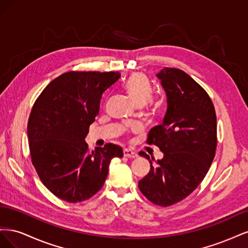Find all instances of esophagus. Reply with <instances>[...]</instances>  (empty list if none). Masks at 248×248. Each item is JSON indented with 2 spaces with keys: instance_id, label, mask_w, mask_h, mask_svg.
<instances>
[{
  "instance_id": "1",
  "label": "esophagus",
  "mask_w": 248,
  "mask_h": 248,
  "mask_svg": "<svg viewBox=\"0 0 248 248\" xmlns=\"http://www.w3.org/2000/svg\"><path fill=\"white\" fill-rule=\"evenodd\" d=\"M123 152H124V156L128 157V158H137V157L139 156L137 152H134V151H132V150H129V149H125Z\"/></svg>"
}]
</instances>
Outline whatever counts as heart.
I'll return each mask as SVG.
<instances>
[{
	"instance_id": "b5f03b06",
	"label": "heart",
	"mask_w": 248,
	"mask_h": 248,
	"mask_svg": "<svg viewBox=\"0 0 248 248\" xmlns=\"http://www.w3.org/2000/svg\"><path fill=\"white\" fill-rule=\"evenodd\" d=\"M125 91L137 107H142L151 102L150 99L153 93V88L145 74L133 73L130 76L125 84ZM137 129V127H133V130Z\"/></svg>"
}]
</instances>
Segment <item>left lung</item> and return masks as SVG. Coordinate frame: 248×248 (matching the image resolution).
<instances>
[{
  "instance_id": "1",
  "label": "left lung",
  "mask_w": 248,
  "mask_h": 248,
  "mask_svg": "<svg viewBox=\"0 0 248 248\" xmlns=\"http://www.w3.org/2000/svg\"><path fill=\"white\" fill-rule=\"evenodd\" d=\"M156 77L167 94L168 108L163 122L150 130L147 142L158 147L163 158L153 167L154 158L139 153L151 163L139 188L153 204L168 207L188 197L211 167L216 114L207 92L184 71L166 67Z\"/></svg>"
}]
</instances>
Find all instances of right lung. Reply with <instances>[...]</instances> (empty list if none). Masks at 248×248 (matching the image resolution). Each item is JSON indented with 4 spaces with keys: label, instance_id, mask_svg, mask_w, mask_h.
<instances>
[{
    "label": "right lung",
    "instance_id": "right-lung-1",
    "mask_svg": "<svg viewBox=\"0 0 248 248\" xmlns=\"http://www.w3.org/2000/svg\"><path fill=\"white\" fill-rule=\"evenodd\" d=\"M120 77L112 71L66 72L35 101L28 122L30 153L41 182L57 198L78 202L93 197L106 182L110 160L123 156L114 144L89 152L85 140L103 95Z\"/></svg>",
    "mask_w": 248,
    "mask_h": 248
}]
</instances>
